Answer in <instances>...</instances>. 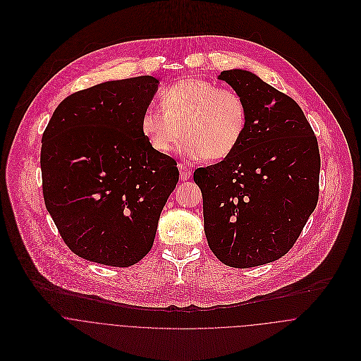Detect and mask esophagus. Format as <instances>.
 <instances>
[{"mask_svg":"<svg viewBox=\"0 0 361 361\" xmlns=\"http://www.w3.org/2000/svg\"><path fill=\"white\" fill-rule=\"evenodd\" d=\"M178 168H179V178H180V180H188L192 176V171L188 166H185L183 164H179Z\"/></svg>","mask_w":361,"mask_h":361,"instance_id":"34e87169","label":"esophagus"}]
</instances>
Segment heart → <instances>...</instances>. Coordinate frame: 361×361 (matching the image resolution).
Returning <instances> with one entry per match:
<instances>
[{"label": "heart", "mask_w": 361, "mask_h": 361, "mask_svg": "<svg viewBox=\"0 0 361 361\" xmlns=\"http://www.w3.org/2000/svg\"><path fill=\"white\" fill-rule=\"evenodd\" d=\"M162 108L149 106L140 129L157 153H169L185 135L180 154L190 159H222L231 154L246 129V105L229 89L202 79H183L161 94Z\"/></svg>", "instance_id": "b5f03b06"}]
</instances>
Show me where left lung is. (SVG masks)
Returning <instances> with one entry per match:
<instances>
[{
    "instance_id": "obj_1",
    "label": "left lung",
    "mask_w": 361,
    "mask_h": 361,
    "mask_svg": "<svg viewBox=\"0 0 361 361\" xmlns=\"http://www.w3.org/2000/svg\"><path fill=\"white\" fill-rule=\"evenodd\" d=\"M245 102L246 129L221 162L195 171L211 252L233 268L285 256L318 202L319 152L302 108L245 69L218 75Z\"/></svg>"
}]
</instances>
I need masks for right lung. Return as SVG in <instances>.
Listing matches in <instances>:
<instances>
[{
  "instance_id": "obj_1",
  "label": "right lung",
  "mask_w": 361,
  "mask_h": 361,
  "mask_svg": "<svg viewBox=\"0 0 361 361\" xmlns=\"http://www.w3.org/2000/svg\"><path fill=\"white\" fill-rule=\"evenodd\" d=\"M159 80L139 76L76 92L43 133L47 211L79 257L130 267L153 247L161 211L176 188V161L157 153L140 121Z\"/></svg>"
}]
</instances>
